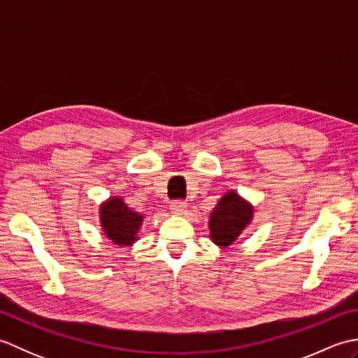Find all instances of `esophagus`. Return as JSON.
<instances>
[{"label": "esophagus", "mask_w": 358, "mask_h": 358, "mask_svg": "<svg viewBox=\"0 0 358 358\" xmlns=\"http://www.w3.org/2000/svg\"><path fill=\"white\" fill-rule=\"evenodd\" d=\"M171 212L177 215H186L187 214V204L181 200H175L171 203Z\"/></svg>", "instance_id": "1"}]
</instances>
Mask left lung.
Returning <instances> with one entry per match:
<instances>
[{
    "mask_svg": "<svg viewBox=\"0 0 358 358\" xmlns=\"http://www.w3.org/2000/svg\"><path fill=\"white\" fill-rule=\"evenodd\" d=\"M252 218V206L243 201L235 192H227L212 210L209 229L210 238L218 246H231Z\"/></svg>",
    "mask_w": 358,
    "mask_h": 358,
    "instance_id": "1",
    "label": "left lung"
}]
</instances>
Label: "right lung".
<instances>
[{
	"label": "right lung",
	"mask_w": 358,
	"mask_h": 358,
	"mask_svg": "<svg viewBox=\"0 0 358 358\" xmlns=\"http://www.w3.org/2000/svg\"><path fill=\"white\" fill-rule=\"evenodd\" d=\"M143 215L129 209L123 200L112 199L101 206V226L106 235L118 246L131 245L136 240Z\"/></svg>",
	"instance_id": "add662e5"
}]
</instances>
